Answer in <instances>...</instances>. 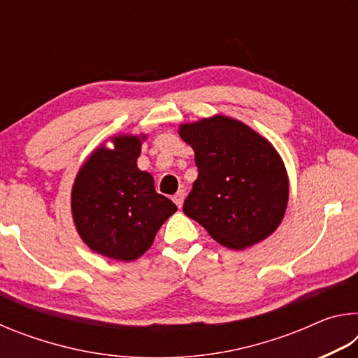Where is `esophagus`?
Here are the masks:
<instances>
[{
	"label": "esophagus",
	"instance_id": "1",
	"mask_svg": "<svg viewBox=\"0 0 358 358\" xmlns=\"http://www.w3.org/2000/svg\"><path fill=\"white\" fill-rule=\"evenodd\" d=\"M185 197H186V191L185 189H180L177 194L173 196V202L177 203V207L181 208L183 207V202H185Z\"/></svg>",
	"mask_w": 358,
	"mask_h": 358
}]
</instances>
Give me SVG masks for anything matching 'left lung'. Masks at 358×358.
Wrapping results in <instances>:
<instances>
[{
	"label": "left lung",
	"mask_w": 358,
	"mask_h": 358,
	"mask_svg": "<svg viewBox=\"0 0 358 358\" xmlns=\"http://www.w3.org/2000/svg\"><path fill=\"white\" fill-rule=\"evenodd\" d=\"M199 177L183 211L229 250H246L280 226L289 201L282 157L265 137L227 115L180 124Z\"/></svg>",
	"instance_id": "obj_1"
}]
</instances>
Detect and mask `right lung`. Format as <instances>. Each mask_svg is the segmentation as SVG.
I'll return each instance as SVG.
<instances>
[{
  "label": "right lung",
  "mask_w": 358,
  "mask_h": 358,
  "mask_svg": "<svg viewBox=\"0 0 358 358\" xmlns=\"http://www.w3.org/2000/svg\"><path fill=\"white\" fill-rule=\"evenodd\" d=\"M145 134H118L92 151L76 175L71 211L77 234L101 256L132 262L153 245L157 230L177 211L137 167Z\"/></svg>",
  "instance_id": "right-lung-1"
}]
</instances>
